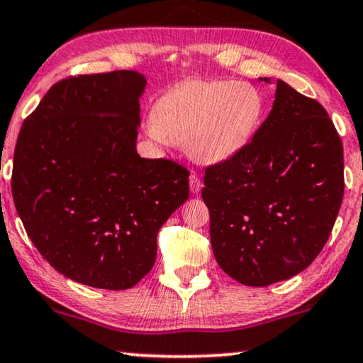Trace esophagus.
I'll use <instances>...</instances> for the list:
<instances>
[{"mask_svg": "<svg viewBox=\"0 0 363 363\" xmlns=\"http://www.w3.org/2000/svg\"><path fill=\"white\" fill-rule=\"evenodd\" d=\"M201 186H203V183L200 180V177H198L196 173H191V175H190V190H191V193L198 195V193L201 191Z\"/></svg>", "mask_w": 363, "mask_h": 363, "instance_id": "1", "label": "esophagus"}]
</instances>
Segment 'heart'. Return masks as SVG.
I'll use <instances>...</instances> for the list:
<instances>
[{
  "instance_id": "1",
  "label": "heart",
  "mask_w": 363,
  "mask_h": 363,
  "mask_svg": "<svg viewBox=\"0 0 363 363\" xmlns=\"http://www.w3.org/2000/svg\"><path fill=\"white\" fill-rule=\"evenodd\" d=\"M262 113L264 99L250 82L188 79L158 99L147 128L155 140L185 142L193 160L215 165L251 142Z\"/></svg>"
}]
</instances>
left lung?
<instances>
[{"label":"left lung","mask_w":363,"mask_h":363,"mask_svg":"<svg viewBox=\"0 0 363 363\" xmlns=\"http://www.w3.org/2000/svg\"><path fill=\"white\" fill-rule=\"evenodd\" d=\"M201 196L228 276L264 287L299 274L344 198V148L325 108L277 79L269 116L238 155L206 168Z\"/></svg>","instance_id":"1"}]
</instances>
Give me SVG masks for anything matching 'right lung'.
<instances>
[{
  "label": "right lung",
  "mask_w": 363,
  "mask_h": 363,
  "mask_svg": "<svg viewBox=\"0 0 363 363\" xmlns=\"http://www.w3.org/2000/svg\"><path fill=\"white\" fill-rule=\"evenodd\" d=\"M135 71L67 77L19 132L14 206L54 269L99 289H130L153 267L157 235L188 200L190 172L137 153Z\"/></svg>",
  "instance_id": "right-lung-1"
}]
</instances>
